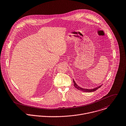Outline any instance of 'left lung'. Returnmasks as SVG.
Masks as SVG:
<instances>
[{
    "instance_id": "8db88e82",
    "label": "left lung",
    "mask_w": 126,
    "mask_h": 126,
    "mask_svg": "<svg viewBox=\"0 0 126 126\" xmlns=\"http://www.w3.org/2000/svg\"><path fill=\"white\" fill-rule=\"evenodd\" d=\"M73 82H74V87L77 89L78 90H79V91H82L83 92H88V93H91V92H94L96 90H97L98 89H99V88L101 87V86H100L96 88H94V89H83V88H80L79 86H78L77 85V83H76V82L75 81V80L73 79Z\"/></svg>"
}]
</instances>
